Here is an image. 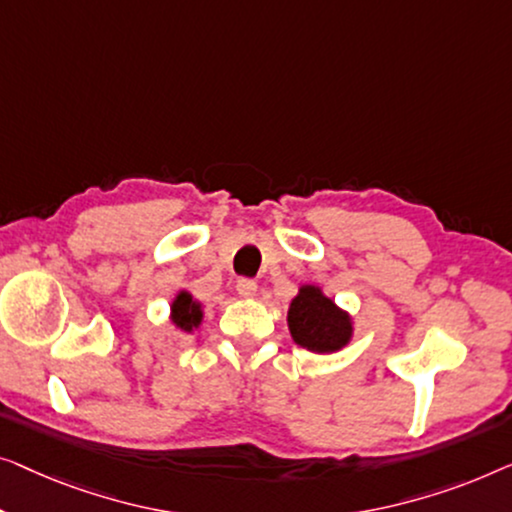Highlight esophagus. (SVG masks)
<instances>
[{"label":"esophagus","instance_id":"34e87169","mask_svg":"<svg viewBox=\"0 0 512 512\" xmlns=\"http://www.w3.org/2000/svg\"><path fill=\"white\" fill-rule=\"evenodd\" d=\"M236 292H239V297L243 299H253L257 294V283L250 278H241L239 283H236Z\"/></svg>","mask_w":512,"mask_h":512}]
</instances>
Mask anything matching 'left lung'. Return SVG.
I'll use <instances>...</instances> for the list:
<instances>
[{
  "instance_id": "obj_1",
  "label": "left lung",
  "mask_w": 512,
  "mask_h": 512,
  "mask_svg": "<svg viewBox=\"0 0 512 512\" xmlns=\"http://www.w3.org/2000/svg\"><path fill=\"white\" fill-rule=\"evenodd\" d=\"M287 329L294 343L318 355L343 350L355 336L352 315L327 297L320 285L311 283L299 285L297 297L290 301Z\"/></svg>"
}]
</instances>
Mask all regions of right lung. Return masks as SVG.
<instances>
[{
	"label": "right lung",
	"mask_w": 512,
	"mask_h": 512,
	"mask_svg": "<svg viewBox=\"0 0 512 512\" xmlns=\"http://www.w3.org/2000/svg\"><path fill=\"white\" fill-rule=\"evenodd\" d=\"M169 320L178 331L192 334L204 322V304L199 299H194L192 292L178 290L169 304Z\"/></svg>",
	"instance_id": "1"
}]
</instances>
